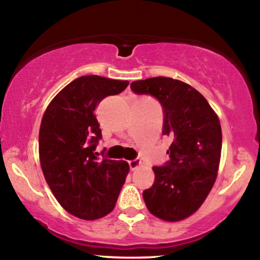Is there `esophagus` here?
I'll return each mask as SVG.
<instances>
[{
    "label": "esophagus",
    "mask_w": 260,
    "mask_h": 260,
    "mask_svg": "<svg viewBox=\"0 0 260 260\" xmlns=\"http://www.w3.org/2000/svg\"><path fill=\"white\" fill-rule=\"evenodd\" d=\"M141 165H142V162H141L140 158H136V159H133V161H129V167H130L131 170L137 169Z\"/></svg>",
    "instance_id": "esophagus-1"
}]
</instances>
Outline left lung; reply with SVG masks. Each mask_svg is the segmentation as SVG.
<instances>
[{"mask_svg": "<svg viewBox=\"0 0 260 260\" xmlns=\"http://www.w3.org/2000/svg\"><path fill=\"white\" fill-rule=\"evenodd\" d=\"M138 94L154 95L163 106V135L173 140L170 161L152 167L155 182L143 191L149 212L165 221H181L194 214L214 186L221 157L219 117L200 92L167 77L131 83Z\"/></svg>", "mask_w": 260, "mask_h": 260, "instance_id": "8db88e82", "label": "left lung"}]
</instances>
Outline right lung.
<instances>
[{
	"label": "right lung",
	"mask_w": 260,
	"mask_h": 260,
	"mask_svg": "<svg viewBox=\"0 0 260 260\" xmlns=\"http://www.w3.org/2000/svg\"><path fill=\"white\" fill-rule=\"evenodd\" d=\"M127 80L83 76L62 88L42 116L39 157L45 180L60 206L77 218L95 220L115 208L129 165L94 152L102 138L94 110L108 95L118 94Z\"/></svg>",
	"instance_id": "right-lung-1"
}]
</instances>
